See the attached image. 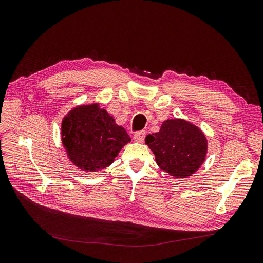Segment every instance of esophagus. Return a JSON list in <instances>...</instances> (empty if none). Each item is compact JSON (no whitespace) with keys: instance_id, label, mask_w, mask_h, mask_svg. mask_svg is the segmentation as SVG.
Segmentation results:
<instances>
[{"instance_id":"34e87169","label":"esophagus","mask_w":263,"mask_h":263,"mask_svg":"<svg viewBox=\"0 0 263 263\" xmlns=\"http://www.w3.org/2000/svg\"><path fill=\"white\" fill-rule=\"evenodd\" d=\"M145 136H146V132L145 131H138L135 132L133 135V139L135 142H139V143H143L145 140Z\"/></svg>"}]
</instances>
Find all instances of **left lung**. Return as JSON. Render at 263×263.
<instances>
[{
	"mask_svg": "<svg viewBox=\"0 0 263 263\" xmlns=\"http://www.w3.org/2000/svg\"><path fill=\"white\" fill-rule=\"evenodd\" d=\"M145 143L155 154L157 164L177 178L195 173L208 151L203 132L181 119L164 121L159 132L146 136Z\"/></svg>",
	"mask_w": 263,
	"mask_h": 263,
	"instance_id": "left-lung-1",
	"label": "left lung"
}]
</instances>
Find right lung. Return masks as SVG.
Masks as SVG:
<instances>
[{
	"instance_id": "obj_1",
	"label": "right lung",
	"mask_w": 263,
	"mask_h": 263,
	"mask_svg": "<svg viewBox=\"0 0 263 263\" xmlns=\"http://www.w3.org/2000/svg\"><path fill=\"white\" fill-rule=\"evenodd\" d=\"M131 141L98 104L79 106L62 122V142L72 162L86 171H98L114 162L121 148Z\"/></svg>"
}]
</instances>
